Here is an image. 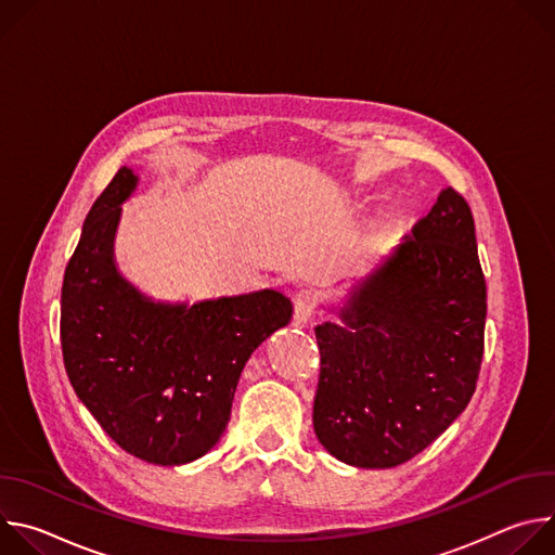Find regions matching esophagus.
I'll return each instance as SVG.
<instances>
[{"mask_svg": "<svg viewBox=\"0 0 555 555\" xmlns=\"http://www.w3.org/2000/svg\"><path fill=\"white\" fill-rule=\"evenodd\" d=\"M315 302H319V298H315L313 292H309V289L296 292V296H294V325L296 327H305L311 321V315L315 311Z\"/></svg>", "mask_w": 555, "mask_h": 555, "instance_id": "34e87169", "label": "esophagus"}]
</instances>
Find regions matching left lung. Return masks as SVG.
<instances>
[{
  "instance_id": "1",
  "label": "left lung",
  "mask_w": 555,
  "mask_h": 555,
  "mask_svg": "<svg viewBox=\"0 0 555 555\" xmlns=\"http://www.w3.org/2000/svg\"><path fill=\"white\" fill-rule=\"evenodd\" d=\"M488 289L467 202L443 189L400 246L315 327L313 430L338 461L395 467L467 406L483 360Z\"/></svg>"
}]
</instances>
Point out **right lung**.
Segmentation results:
<instances>
[{"mask_svg":"<svg viewBox=\"0 0 555 555\" xmlns=\"http://www.w3.org/2000/svg\"><path fill=\"white\" fill-rule=\"evenodd\" d=\"M135 184L122 167L86 217L61 287V349L78 400L125 452L182 465L223 435L248 358L289 323L292 300L274 289L195 305L140 294L114 263Z\"/></svg>","mask_w":555,"mask_h":555,"instance_id":"right-lung-1","label":"right lung"}]
</instances>
